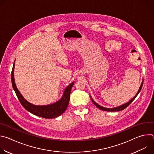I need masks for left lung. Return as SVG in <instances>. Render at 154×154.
Segmentation results:
<instances>
[{"mask_svg":"<svg viewBox=\"0 0 154 154\" xmlns=\"http://www.w3.org/2000/svg\"><path fill=\"white\" fill-rule=\"evenodd\" d=\"M143 85V82H142V83H141V86H140V89H139L138 93H137V94H136L132 99H131L129 102H128L127 103H125V104H124V105H121V106H118V107H116V108H107L103 107V106H102L98 105L97 103H96V102L93 100V99H92L91 97V100H92V102H93V103H94L98 108L102 109V110L106 111V112H119V111H121V110H122V109H125L126 107H127L131 102H133V100L136 98V97L138 96V94H139V93L140 92V91H141V88H142Z\"/></svg>","mask_w":154,"mask_h":154,"instance_id":"1","label":"left lung"}]
</instances>
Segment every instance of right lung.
<instances>
[{
  "mask_svg": "<svg viewBox=\"0 0 154 154\" xmlns=\"http://www.w3.org/2000/svg\"><path fill=\"white\" fill-rule=\"evenodd\" d=\"M14 63L11 71L12 86L21 105H23V107L26 109H27L28 112H30L31 113L36 116L46 119H52L57 118L60 116L65 112L69 104L71 91L74 85V82H72L71 83L69 84V85H68L66 87V88L65 89L64 91L63 97L61 98L60 100L57 101V102L48 105H35L27 102L17 90L14 79Z\"/></svg>",
  "mask_w": 154,
  "mask_h": 154,
  "instance_id": "obj_1",
  "label": "right lung"
}]
</instances>
